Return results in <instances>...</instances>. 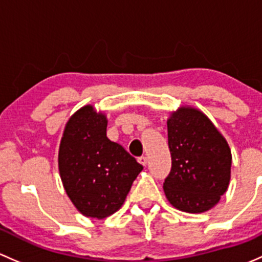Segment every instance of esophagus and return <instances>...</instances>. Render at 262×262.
<instances>
[{
	"instance_id": "1",
	"label": "esophagus",
	"mask_w": 262,
	"mask_h": 262,
	"mask_svg": "<svg viewBox=\"0 0 262 262\" xmlns=\"http://www.w3.org/2000/svg\"><path fill=\"white\" fill-rule=\"evenodd\" d=\"M137 160H139V163L141 164V165L146 166V164H147V158H146V156H140V158L137 159Z\"/></svg>"
}]
</instances>
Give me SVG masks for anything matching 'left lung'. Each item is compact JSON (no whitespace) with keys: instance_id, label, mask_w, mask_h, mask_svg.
<instances>
[{"instance_id":"left-lung-1","label":"left lung","mask_w":262,"mask_h":262,"mask_svg":"<svg viewBox=\"0 0 262 262\" xmlns=\"http://www.w3.org/2000/svg\"><path fill=\"white\" fill-rule=\"evenodd\" d=\"M166 123L171 154V170L164 182L166 199L183 212L209 211L230 184V146L212 121L194 107H179Z\"/></svg>"}]
</instances>
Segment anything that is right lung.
<instances>
[{"label": "right lung", "mask_w": 262, "mask_h": 262, "mask_svg": "<svg viewBox=\"0 0 262 262\" xmlns=\"http://www.w3.org/2000/svg\"><path fill=\"white\" fill-rule=\"evenodd\" d=\"M107 117L92 104L73 113L58 155L69 199L83 215L103 220L122 207L142 165L107 137Z\"/></svg>", "instance_id": "1"}]
</instances>
